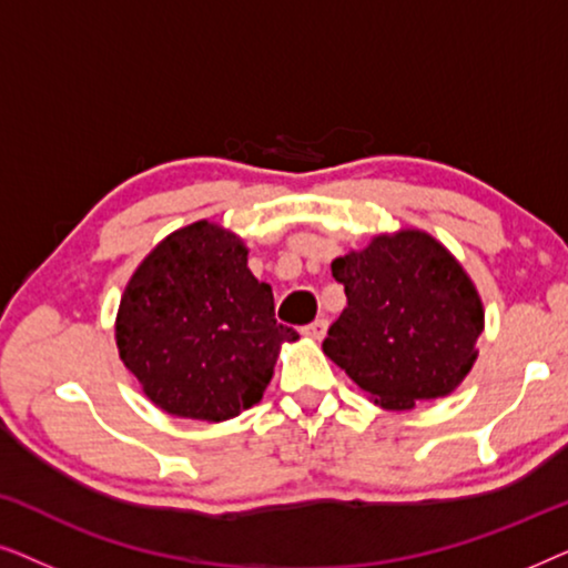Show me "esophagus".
<instances>
[{
	"label": "esophagus",
	"instance_id": "esophagus-1",
	"mask_svg": "<svg viewBox=\"0 0 568 568\" xmlns=\"http://www.w3.org/2000/svg\"><path fill=\"white\" fill-rule=\"evenodd\" d=\"M325 333H328V321H325V317H317V321H313L310 325H305V328H302V336H307L313 341H321Z\"/></svg>",
	"mask_w": 568,
	"mask_h": 568
}]
</instances>
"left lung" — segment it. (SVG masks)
<instances>
[{"label":"left lung","mask_w":568,"mask_h":568,"mask_svg":"<svg viewBox=\"0 0 568 568\" xmlns=\"http://www.w3.org/2000/svg\"><path fill=\"white\" fill-rule=\"evenodd\" d=\"M331 271L346 307L323 352L375 403L408 410L463 383L478 356L484 305L445 245L400 230L341 255Z\"/></svg>","instance_id":"obj_1"}]
</instances>
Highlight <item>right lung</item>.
<instances>
[{"mask_svg":"<svg viewBox=\"0 0 568 568\" xmlns=\"http://www.w3.org/2000/svg\"><path fill=\"white\" fill-rule=\"evenodd\" d=\"M297 331L276 323L274 292L247 268V247L214 222L168 235L123 290L121 362L168 414L227 422L263 398L278 348Z\"/></svg>","mask_w":568,"mask_h":568,"instance_id":"1","label":"right lung"}]
</instances>
